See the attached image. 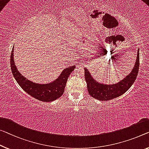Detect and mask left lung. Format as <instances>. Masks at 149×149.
<instances>
[{
  "label": "left lung",
  "mask_w": 149,
  "mask_h": 149,
  "mask_svg": "<svg viewBox=\"0 0 149 149\" xmlns=\"http://www.w3.org/2000/svg\"><path fill=\"white\" fill-rule=\"evenodd\" d=\"M139 50L137 53L136 59L133 70L125 78L118 83L113 85H107L99 83L92 77L87 69L84 68L85 79L87 83V88L89 94L91 96L99 100H108L116 98L124 94L131 87L136 79L139 68Z\"/></svg>",
  "instance_id": "left-lung-1"
}]
</instances>
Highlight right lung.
Returning <instances> with one entry per match:
<instances>
[{"label": "right lung", "mask_w": 149, "mask_h": 149, "mask_svg": "<svg viewBox=\"0 0 149 149\" xmlns=\"http://www.w3.org/2000/svg\"><path fill=\"white\" fill-rule=\"evenodd\" d=\"M13 51L14 47L10 55L11 71L17 83L25 92L38 100L43 101L44 102H52L62 96L68 77L75 69V65L64 69L58 78L53 82L47 84H35L25 78L18 71L13 59Z\"/></svg>", "instance_id": "obj_1"}]
</instances>
